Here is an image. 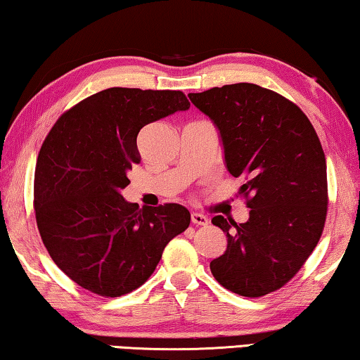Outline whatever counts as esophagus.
<instances>
[{"label":"esophagus","mask_w":360,"mask_h":360,"mask_svg":"<svg viewBox=\"0 0 360 360\" xmlns=\"http://www.w3.org/2000/svg\"><path fill=\"white\" fill-rule=\"evenodd\" d=\"M191 224H193V225L204 226V225H207V224H209V219L206 217V215H202V214L193 212V214H191Z\"/></svg>","instance_id":"esophagus-1"}]
</instances>
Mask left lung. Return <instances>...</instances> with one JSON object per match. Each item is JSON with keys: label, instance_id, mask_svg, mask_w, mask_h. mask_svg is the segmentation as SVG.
<instances>
[{"label": "left lung", "instance_id": "1", "mask_svg": "<svg viewBox=\"0 0 360 360\" xmlns=\"http://www.w3.org/2000/svg\"><path fill=\"white\" fill-rule=\"evenodd\" d=\"M222 138L225 164L245 176V224L215 215L226 251L211 262L231 292L261 297L288 283L311 256L327 219V162L307 115L290 99L254 84L190 93Z\"/></svg>", "mask_w": 360, "mask_h": 360}]
</instances>
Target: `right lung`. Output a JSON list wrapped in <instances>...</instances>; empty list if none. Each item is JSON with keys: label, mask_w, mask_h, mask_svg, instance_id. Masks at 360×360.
Masks as SVG:
<instances>
[{"label": "right lung", "mask_w": 360, "mask_h": 360, "mask_svg": "<svg viewBox=\"0 0 360 360\" xmlns=\"http://www.w3.org/2000/svg\"><path fill=\"white\" fill-rule=\"evenodd\" d=\"M188 108L181 91L114 86L65 110L49 130L35 167L37 225L54 264L82 288L104 297L136 290L190 225L180 204L140 209L120 195L141 159L140 130Z\"/></svg>", "instance_id": "obj_1"}]
</instances>
